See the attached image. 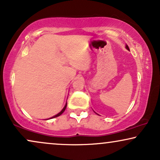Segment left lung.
I'll return each instance as SVG.
<instances>
[{"mask_svg": "<svg viewBox=\"0 0 160 160\" xmlns=\"http://www.w3.org/2000/svg\"><path fill=\"white\" fill-rule=\"evenodd\" d=\"M126 48H127V49H128V50H130V49H129V47L128 45H126Z\"/></svg>", "mask_w": 160, "mask_h": 160, "instance_id": "obj_1", "label": "left lung"}]
</instances>
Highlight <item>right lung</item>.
Segmentation results:
<instances>
[{
    "instance_id": "right-lung-1",
    "label": "right lung",
    "mask_w": 160,
    "mask_h": 160,
    "mask_svg": "<svg viewBox=\"0 0 160 160\" xmlns=\"http://www.w3.org/2000/svg\"><path fill=\"white\" fill-rule=\"evenodd\" d=\"M66 107H67V103H66V104H65V107H64V108H63L62 109V111L58 113V114H57V115H54V116H53V117H52L51 118H56V117H58V116H59V115H60L62 114V113H63V112L65 111V109H66Z\"/></svg>"
}]
</instances>
